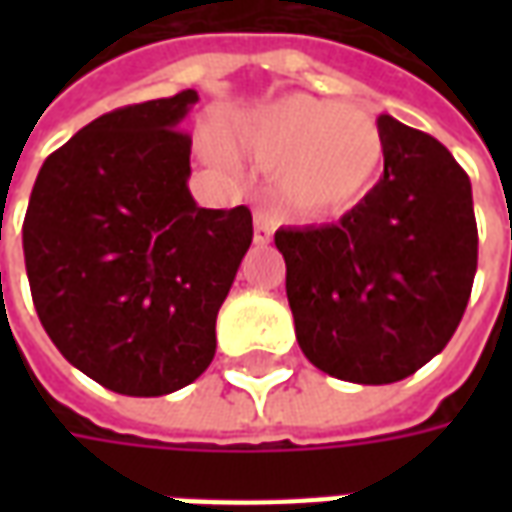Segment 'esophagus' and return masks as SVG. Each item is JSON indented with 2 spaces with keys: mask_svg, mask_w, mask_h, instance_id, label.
Here are the masks:
<instances>
[{
  "mask_svg": "<svg viewBox=\"0 0 512 512\" xmlns=\"http://www.w3.org/2000/svg\"><path fill=\"white\" fill-rule=\"evenodd\" d=\"M274 235V213L266 208H257L255 211V244L266 246Z\"/></svg>",
  "mask_w": 512,
  "mask_h": 512,
  "instance_id": "34e87169",
  "label": "esophagus"
}]
</instances>
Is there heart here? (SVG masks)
Wrapping results in <instances>:
<instances>
[{"instance_id":"obj_1","label":"heart","mask_w":512,"mask_h":512,"mask_svg":"<svg viewBox=\"0 0 512 512\" xmlns=\"http://www.w3.org/2000/svg\"><path fill=\"white\" fill-rule=\"evenodd\" d=\"M241 145L263 169H279V194L304 216L354 208L376 189L386 145L359 109L288 95L246 126Z\"/></svg>"}]
</instances>
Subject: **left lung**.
Segmentation results:
<instances>
[{
    "label": "left lung",
    "mask_w": 512,
    "mask_h": 512,
    "mask_svg": "<svg viewBox=\"0 0 512 512\" xmlns=\"http://www.w3.org/2000/svg\"><path fill=\"white\" fill-rule=\"evenodd\" d=\"M384 178L337 224L282 227L285 290L312 365L395 384L444 351L472 296V183L430 134L381 115Z\"/></svg>",
    "instance_id": "obj_1"
}]
</instances>
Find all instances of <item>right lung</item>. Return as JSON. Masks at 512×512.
Wrapping results in <instances>:
<instances>
[{"instance_id": "obj_1", "label": "right lung", "mask_w": 512, "mask_h": 512, "mask_svg": "<svg viewBox=\"0 0 512 512\" xmlns=\"http://www.w3.org/2000/svg\"><path fill=\"white\" fill-rule=\"evenodd\" d=\"M194 90L106 112L54 150L24 216V263L60 354L112 392L200 378L216 315L252 244V213L200 208L186 180Z\"/></svg>"}]
</instances>
